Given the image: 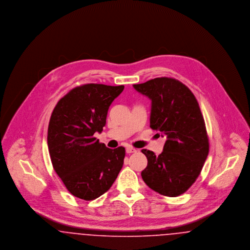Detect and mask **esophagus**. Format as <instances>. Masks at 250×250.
Returning <instances> with one entry per match:
<instances>
[{
    "mask_svg": "<svg viewBox=\"0 0 250 250\" xmlns=\"http://www.w3.org/2000/svg\"><path fill=\"white\" fill-rule=\"evenodd\" d=\"M125 152H126L127 154H132V153H136V152H137V150H136L135 148H133V147L128 146V147H126V149H125Z\"/></svg>",
    "mask_w": 250,
    "mask_h": 250,
    "instance_id": "1",
    "label": "esophagus"
}]
</instances>
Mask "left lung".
Returning <instances> with one entry per match:
<instances>
[{"mask_svg":"<svg viewBox=\"0 0 250 250\" xmlns=\"http://www.w3.org/2000/svg\"><path fill=\"white\" fill-rule=\"evenodd\" d=\"M133 87L151 100L150 127L166 137L160 155L142 150L148 160L142 177L155 192L177 197L198 178L209 153L198 101L185 84L170 78H156Z\"/></svg>","mask_w":250,"mask_h":250,"instance_id":"8db88e82","label":"left lung"}]
</instances>
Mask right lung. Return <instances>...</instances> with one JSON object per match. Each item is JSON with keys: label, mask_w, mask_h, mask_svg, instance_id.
<instances>
[{"label": "right lung", "mask_w": 250, "mask_h": 250, "mask_svg": "<svg viewBox=\"0 0 250 250\" xmlns=\"http://www.w3.org/2000/svg\"><path fill=\"white\" fill-rule=\"evenodd\" d=\"M125 86L85 84L61 98L49 120L52 166L67 190L92 201L107 192L124 165V147L109 149L94 134L106 125L107 110Z\"/></svg>", "instance_id": "add662e5"}]
</instances>
